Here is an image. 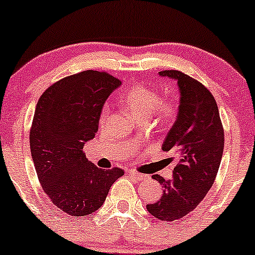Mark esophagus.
Returning a JSON list of instances; mask_svg holds the SVG:
<instances>
[{
    "mask_svg": "<svg viewBox=\"0 0 255 255\" xmlns=\"http://www.w3.org/2000/svg\"><path fill=\"white\" fill-rule=\"evenodd\" d=\"M128 174L130 176H132L133 179L139 180V181H143V180H148V175H143V174H139V172H136L133 170H128Z\"/></svg>",
    "mask_w": 255,
    "mask_h": 255,
    "instance_id": "obj_1",
    "label": "esophagus"
}]
</instances>
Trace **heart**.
I'll use <instances>...</instances> for the list:
<instances>
[{"label":"heart","instance_id":"b5f03b06","mask_svg":"<svg viewBox=\"0 0 255 255\" xmlns=\"http://www.w3.org/2000/svg\"><path fill=\"white\" fill-rule=\"evenodd\" d=\"M122 102L136 119L149 118L154 112L157 122L160 124H169L179 111V101L174 96H165L159 98V94L152 87L143 84H136L128 87L122 96ZM108 106L101 111L100 124L103 125L108 118Z\"/></svg>","mask_w":255,"mask_h":255}]
</instances>
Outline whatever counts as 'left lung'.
<instances>
[{
	"label": "left lung",
	"mask_w": 255,
	"mask_h": 255,
	"mask_svg": "<svg viewBox=\"0 0 255 255\" xmlns=\"http://www.w3.org/2000/svg\"><path fill=\"white\" fill-rule=\"evenodd\" d=\"M159 75L174 79L179 86V113L161 148L179 154L180 160L171 180L152 176L164 193L147 204V210L170 223L196 209L214 183L224 152V128L215 98L203 84L179 70H163Z\"/></svg>",
	"instance_id": "left-lung-1"
}]
</instances>
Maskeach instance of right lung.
Masks as SVG:
<instances>
[{
	"label": "right lung",
	"mask_w": 255,
	"mask_h": 255,
	"mask_svg": "<svg viewBox=\"0 0 255 255\" xmlns=\"http://www.w3.org/2000/svg\"><path fill=\"white\" fill-rule=\"evenodd\" d=\"M122 83L106 72L86 70L54 83L41 95L30 128V149L42 190L65 214L96 212L124 170H105L86 159L101 111Z\"/></svg>",
	"instance_id": "obj_1"
}]
</instances>
